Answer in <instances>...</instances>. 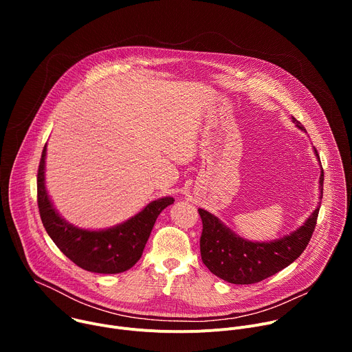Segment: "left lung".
<instances>
[{
  "label": "left lung",
  "mask_w": 352,
  "mask_h": 352,
  "mask_svg": "<svg viewBox=\"0 0 352 352\" xmlns=\"http://www.w3.org/2000/svg\"><path fill=\"white\" fill-rule=\"evenodd\" d=\"M292 122L300 131L305 128L292 117ZM315 156L320 163L318 150L314 147ZM319 192L323 196V168L320 166ZM319 208L311 213L307 221L295 231L273 241H249L235 234L219 217L205 209H197L204 223L200 236V256L206 267L232 284H254L259 283L284 267L289 266L300 256L311 241L316 227Z\"/></svg>",
  "instance_id": "obj_1"
}]
</instances>
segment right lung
Instances as JSON below:
<instances>
[{
    "mask_svg": "<svg viewBox=\"0 0 352 352\" xmlns=\"http://www.w3.org/2000/svg\"><path fill=\"white\" fill-rule=\"evenodd\" d=\"M45 153L43 148L37 173V205L43 226L61 252L76 266L100 274H117L131 269L142 256L159 214L174 204L164 196L147 204L126 221L104 230H85L63 219L45 189Z\"/></svg>",
    "mask_w": 352,
    "mask_h": 352,
    "instance_id": "add662e5",
    "label": "right lung"
}]
</instances>
